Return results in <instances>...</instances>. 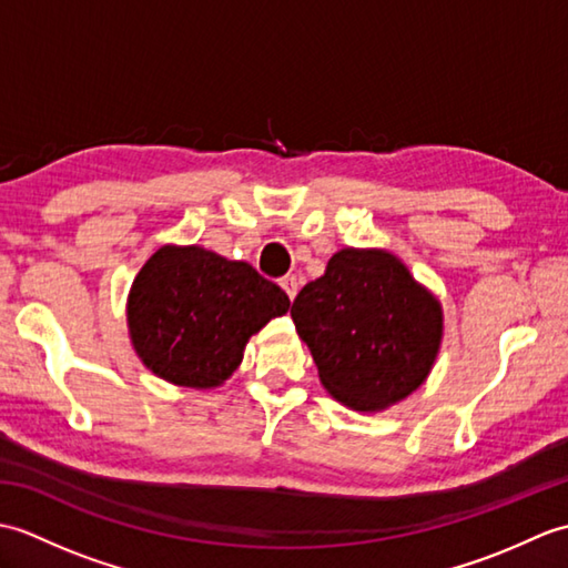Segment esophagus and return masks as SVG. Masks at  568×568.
I'll return each instance as SVG.
<instances>
[{
  "label": "esophagus",
  "instance_id": "1",
  "mask_svg": "<svg viewBox=\"0 0 568 568\" xmlns=\"http://www.w3.org/2000/svg\"><path fill=\"white\" fill-rule=\"evenodd\" d=\"M281 287H283V291L287 293V297L295 300V295H297V287H300L297 277H295V275H285V277H281Z\"/></svg>",
  "mask_w": 568,
  "mask_h": 568
}]
</instances>
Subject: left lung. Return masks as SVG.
Wrapping results in <instances>:
<instances>
[{
    "label": "left lung",
    "mask_w": 568,
    "mask_h": 568,
    "mask_svg": "<svg viewBox=\"0 0 568 568\" xmlns=\"http://www.w3.org/2000/svg\"><path fill=\"white\" fill-rule=\"evenodd\" d=\"M291 317L324 388L361 413L417 390L442 342L439 303L381 248L334 253L297 293Z\"/></svg>",
    "instance_id": "1"
}]
</instances>
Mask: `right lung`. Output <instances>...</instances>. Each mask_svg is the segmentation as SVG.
<instances>
[{"label": "right lung", "instance_id": "1", "mask_svg": "<svg viewBox=\"0 0 568 568\" xmlns=\"http://www.w3.org/2000/svg\"><path fill=\"white\" fill-rule=\"evenodd\" d=\"M291 300L244 261L200 246H163L129 293V334L155 376L214 388L241 364L251 334L281 317Z\"/></svg>", "mask_w": 568, "mask_h": 568}]
</instances>
